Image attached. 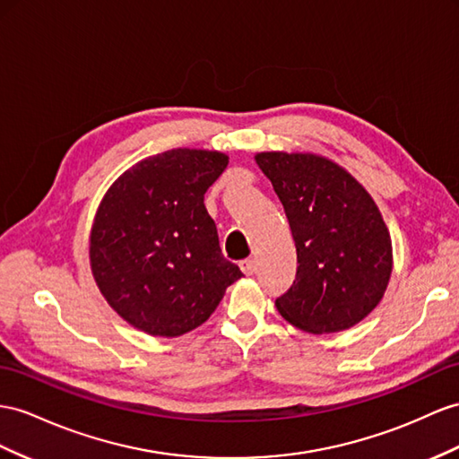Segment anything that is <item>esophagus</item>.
<instances>
[{
	"label": "esophagus",
	"mask_w": 459,
	"mask_h": 459,
	"mask_svg": "<svg viewBox=\"0 0 459 459\" xmlns=\"http://www.w3.org/2000/svg\"><path fill=\"white\" fill-rule=\"evenodd\" d=\"M240 269L246 273V275H254L255 272V262L252 260V257H248V260H242L240 262Z\"/></svg>",
	"instance_id": "esophagus-1"
}]
</instances>
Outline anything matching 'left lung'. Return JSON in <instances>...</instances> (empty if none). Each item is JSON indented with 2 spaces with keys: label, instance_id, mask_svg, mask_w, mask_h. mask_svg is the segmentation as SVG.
<instances>
[{
  "label": "left lung",
  "instance_id": "8db88e82",
  "mask_svg": "<svg viewBox=\"0 0 459 459\" xmlns=\"http://www.w3.org/2000/svg\"><path fill=\"white\" fill-rule=\"evenodd\" d=\"M297 244V279L275 300L310 333L349 330L378 307L392 275V238L374 199L333 160L312 152H257Z\"/></svg>",
  "mask_w": 459,
  "mask_h": 459
}]
</instances>
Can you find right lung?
Returning <instances> with one entry per match:
<instances>
[{
    "label": "right lung",
    "instance_id": "right-lung-1",
    "mask_svg": "<svg viewBox=\"0 0 459 459\" xmlns=\"http://www.w3.org/2000/svg\"><path fill=\"white\" fill-rule=\"evenodd\" d=\"M229 157L172 149L134 164L104 194L91 229L92 277L137 330L178 337L207 322L242 277L225 260L204 195Z\"/></svg>",
    "mask_w": 459,
    "mask_h": 459
}]
</instances>
